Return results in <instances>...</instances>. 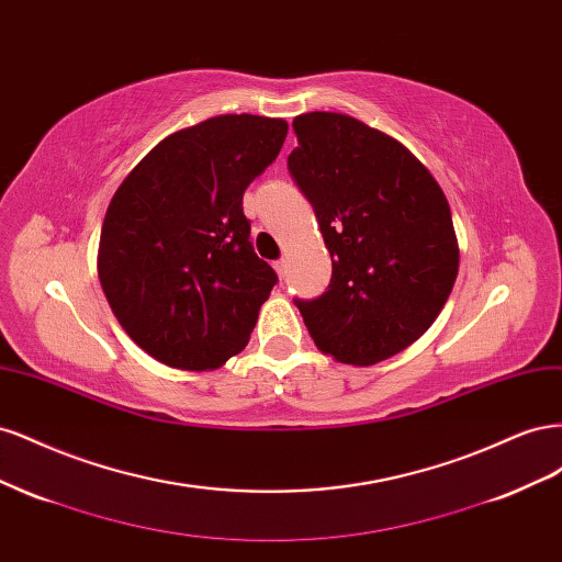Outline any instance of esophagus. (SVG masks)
I'll use <instances>...</instances> for the list:
<instances>
[{
  "label": "esophagus",
  "mask_w": 562,
  "mask_h": 562,
  "mask_svg": "<svg viewBox=\"0 0 562 562\" xmlns=\"http://www.w3.org/2000/svg\"><path fill=\"white\" fill-rule=\"evenodd\" d=\"M274 269H277V274L283 279V277H285V260H283V258L277 260V262H274Z\"/></svg>",
  "instance_id": "esophagus-1"
}]
</instances>
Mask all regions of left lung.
<instances>
[{"label":"left lung","instance_id":"8db88e82","mask_svg":"<svg viewBox=\"0 0 562 562\" xmlns=\"http://www.w3.org/2000/svg\"><path fill=\"white\" fill-rule=\"evenodd\" d=\"M288 171L314 206L333 260L328 291L295 302L339 363L391 359L431 328L459 269L452 213L411 149L349 114L293 119Z\"/></svg>","mask_w":562,"mask_h":562}]
</instances>
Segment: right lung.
<instances>
[{"label": "right lung", "mask_w": 562, "mask_h": 562, "mask_svg": "<svg viewBox=\"0 0 562 562\" xmlns=\"http://www.w3.org/2000/svg\"><path fill=\"white\" fill-rule=\"evenodd\" d=\"M283 119L220 114L149 149L114 192L98 279L126 335L178 370L244 351L277 274L248 241L244 192L277 159Z\"/></svg>", "instance_id": "right-lung-1"}]
</instances>
